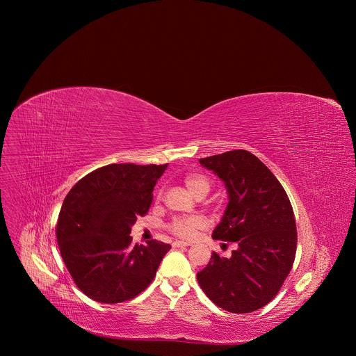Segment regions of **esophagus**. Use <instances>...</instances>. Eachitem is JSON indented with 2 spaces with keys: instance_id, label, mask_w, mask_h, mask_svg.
<instances>
[{
  "instance_id": "esophagus-1",
  "label": "esophagus",
  "mask_w": 356,
  "mask_h": 356,
  "mask_svg": "<svg viewBox=\"0 0 356 356\" xmlns=\"http://www.w3.org/2000/svg\"><path fill=\"white\" fill-rule=\"evenodd\" d=\"M191 244L189 243H185V241H174L172 243V247L174 248H182V247H189Z\"/></svg>"
}]
</instances>
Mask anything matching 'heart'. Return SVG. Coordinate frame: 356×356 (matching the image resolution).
Instances as JSON below:
<instances>
[{
  "label": "heart",
  "mask_w": 356,
  "mask_h": 356,
  "mask_svg": "<svg viewBox=\"0 0 356 356\" xmlns=\"http://www.w3.org/2000/svg\"><path fill=\"white\" fill-rule=\"evenodd\" d=\"M185 186L188 191L199 197L205 196L209 191V181L202 174H188L184 179ZM160 197V196H159ZM203 226V220L197 216H186V218H177L168 225V230L175 234L177 237L191 240L196 236L197 230Z\"/></svg>",
  "instance_id": "obj_1"
}]
</instances>
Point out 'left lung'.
<instances>
[{
	"mask_svg": "<svg viewBox=\"0 0 356 356\" xmlns=\"http://www.w3.org/2000/svg\"><path fill=\"white\" fill-rule=\"evenodd\" d=\"M199 161L229 192L227 208L212 237L237 244L230 257L212 252L197 273L199 285L218 307L234 314L252 312L277 296L292 270L298 245L292 204L274 174L248 151Z\"/></svg>",
	"mask_w": 356,
	"mask_h": 356,
	"instance_id": "1",
	"label": "left lung"
}]
</instances>
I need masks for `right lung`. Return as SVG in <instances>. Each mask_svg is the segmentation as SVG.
<instances>
[{
  "mask_svg": "<svg viewBox=\"0 0 356 356\" xmlns=\"http://www.w3.org/2000/svg\"><path fill=\"white\" fill-rule=\"evenodd\" d=\"M167 164H108L79 179L65 196L56 237L75 285L90 299L116 305L145 291L171 248L133 244L131 226L148 213Z\"/></svg>",
  "mask_w": 356,
  "mask_h": 356,
  "instance_id": "1",
  "label": "right lung"
}]
</instances>
